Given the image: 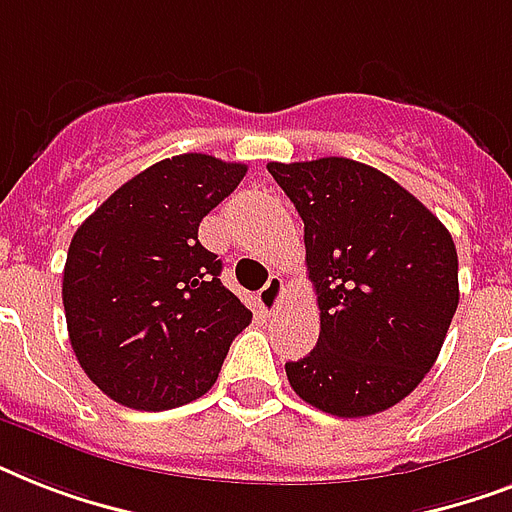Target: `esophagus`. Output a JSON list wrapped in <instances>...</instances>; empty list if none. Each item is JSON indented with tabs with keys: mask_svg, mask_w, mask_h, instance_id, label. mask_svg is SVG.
<instances>
[{
	"mask_svg": "<svg viewBox=\"0 0 512 512\" xmlns=\"http://www.w3.org/2000/svg\"><path fill=\"white\" fill-rule=\"evenodd\" d=\"M281 297H284V281H281L279 276H271L268 284L257 292V303H260V308H263L265 313H273L279 308Z\"/></svg>",
	"mask_w": 512,
	"mask_h": 512,
	"instance_id": "1",
	"label": "esophagus"
}]
</instances>
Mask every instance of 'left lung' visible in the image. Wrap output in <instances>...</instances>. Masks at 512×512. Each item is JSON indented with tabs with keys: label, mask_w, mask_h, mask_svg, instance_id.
I'll use <instances>...</instances> for the list:
<instances>
[{
	"label": "left lung",
	"mask_w": 512,
	"mask_h": 512,
	"mask_svg": "<svg viewBox=\"0 0 512 512\" xmlns=\"http://www.w3.org/2000/svg\"><path fill=\"white\" fill-rule=\"evenodd\" d=\"M268 172L303 217L321 311L316 348L287 361L289 385L335 417L385 412L436 364L460 303L452 233L369 164L327 156Z\"/></svg>",
	"instance_id": "left-lung-1"
}]
</instances>
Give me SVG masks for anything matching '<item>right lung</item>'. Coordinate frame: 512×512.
Masks as SVG:
<instances>
[{"mask_svg":"<svg viewBox=\"0 0 512 512\" xmlns=\"http://www.w3.org/2000/svg\"><path fill=\"white\" fill-rule=\"evenodd\" d=\"M247 164L207 154L156 162L79 228L63 268L68 340L84 374L116 404L164 412L215 385L252 311L223 287L199 223Z\"/></svg>","mask_w":512,"mask_h":512,"instance_id":"add662e5","label":"right lung"}]
</instances>
